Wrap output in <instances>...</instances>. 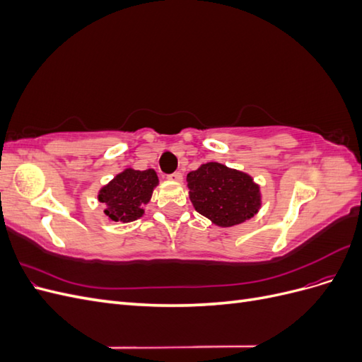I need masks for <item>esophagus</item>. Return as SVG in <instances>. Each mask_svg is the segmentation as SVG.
<instances>
[{
    "instance_id": "34e87169",
    "label": "esophagus",
    "mask_w": 362,
    "mask_h": 362,
    "mask_svg": "<svg viewBox=\"0 0 362 362\" xmlns=\"http://www.w3.org/2000/svg\"><path fill=\"white\" fill-rule=\"evenodd\" d=\"M168 178H169V180H172V181H182V173L177 170V172H173V173H170Z\"/></svg>"
}]
</instances>
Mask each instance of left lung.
Listing matches in <instances>:
<instances>
[{
	"mask_svg": "<svg viewBox=\"0 0 362 362\" xmlns=\"http://www.w3.org/2000/svg\"><path fill=\"white\" fill-rule=\"evenodd\" d=\"M196 211L218 226H234L257 214L259 187L249 175L221 163H206L187 175Z\"/></svg>",
	"mask_w": 362,
	"mask_h": 362,
	"instance_id": "left-lung-1",
	"label": "left lung"
}]
</instances>
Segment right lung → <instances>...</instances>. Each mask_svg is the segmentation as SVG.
Returning <instances> with one entry per match:
<instances>
[{
  "instance_id": "obj_1",
  "label": "right lung",
  "mask_w": 362,
  "mask_h": 362,
  "mask_svg": "<svg viewBox=\"0 0 362 362\" xmlns=\"http://www.w3.org/2000/svg\"><path fill=\"white\" fill-rule=\"evenodd\" d=\"M157 184L156 170L127 169L100 190L98 199L105 204L104 213L112 221L133 222L144 214L141 206L149 202Z\"/></svg>"
}]
</instances>
